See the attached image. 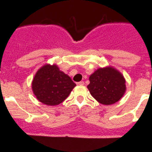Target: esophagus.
Returning <instances> with one entry per match:
<instances>
[{
    "mask_svg": "<svg viewBox=\"0 0 152 152\" xmlns=\"http://www.w3.org/2000/svg\"><path fill=\"white\" fill-rule=\"evenodd\" d=\"M76 84H77L78 86H83V85H84V82L81 81V82H79V83H77Z\"/></svg>",
    "mask_w": 152,
    "mask_h": 152,
    "instance_id": "obj_1",
    "label": "esophagus"
}]
</instances>
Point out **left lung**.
<instances>
[{"instance_id": "8db88e82", "label": "left lung", "mask_w": 152, "mask_h": 152, "mask_svg": "<svg viewBox=\"0 0 152 152\" xmlns=\"http://www.w3.org/2000/svg\"><path fill=\"white\" fill-rule=\"evenodd\" d=\"M87 86L92 97L103 105L115 103L126 91L124 76L113 66L98 68L89 77Z\"/></svg>"}]
</instances>
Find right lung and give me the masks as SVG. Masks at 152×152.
Returning a JSON list of instances; mask_svg holds the SVG:
<instances>
[{
    "label": "right lung",
    "instance_id": "right-lung-1",
    "mask_svg": "<svg viewBox=\"0 0 152 152\" xmlns=\"http://www.w3.org/2000/svg\"><path fill=\"white\" fill-rule=\"evenodd\" d=\"M76 86L71 78L60 70L56 64H49L38 69L31 83L37 99L48 106L61 103Z\"/></svg>",
    "mask_w": 152,
    "mask_h": 152
}]
</instances>
